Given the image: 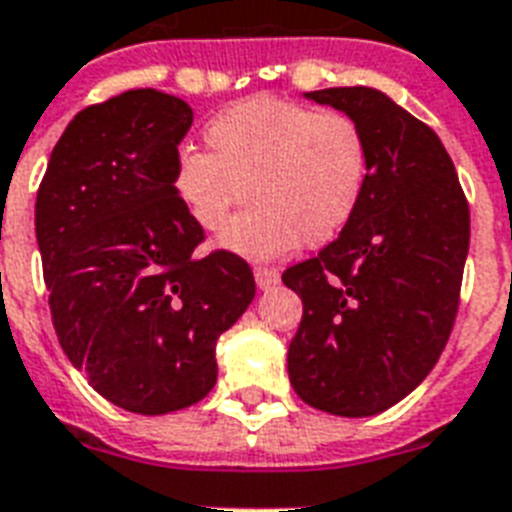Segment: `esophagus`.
Instances as JSON below:
<instances>
[{
  "label": "esophagus",
  "mask_w": 512,
  "mask_h": 512,
  "mask_svg": "<svg viewBox=\"0 0 512 512\" xmlns=\"http://www.w3.org/2000/svg\"><path fill=\"white\" fill-rule=\"evenodd\" d=\"M253 277H256V285H259L261 291H269V288H275L280 283V272L269 267H256L253 269Z\"/></svg>",
  "instance_id": "1"
}]
</instances>
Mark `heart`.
Returning <instances> with one entry per match:
<instances>
[{
	"mask_svg": "<svg viewBox=\"0 0 512 512\" xmlns=\"http://www.w3.org/2000/svg\"><path fill=\"white\" fill-rule=\"evenodd\" d=\"M205 152L176 157L170 186L202 232H219L245 199L254 205L219 245L267 261L326 245L358 216L368 186V141L352 117L280 98L227 106L202 130Z\"/></svg>",
	"mask_w": 512,
	"mask_h": 512,
	"instance_id": "1",
	"label": "heart"
}]
</instances>
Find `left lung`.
<instances>
[{
  "mask_svg": "<svg viewBox=\"0 0 512 512\" xmlns=\"http://www.w3.org/2000/svg\"><path fill=\"white\" fill-rule=\"evenodd\" d=\"M358 122L368 186L352 224L285 269L304 304L288 347L296 395L336 417H374L417 390L457 318L470 211L441 138L376 87L304 93Z\"/></svg>",
  "mask_w": 512,
  "mask_h": 512,
  "instance_id": "8db88e82",
  "label": "left lung"
}]
</instances>
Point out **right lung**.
<instances>
[{
	"mask_svg": "<svg viewBox=\"0 0 512 512\" xmlns=\"http://www.w3.org/2000/svg\"><path fill=\"white\" fill-rule=\"evenodd\" d=\"M192 109L160 90L87 106L37 192V243L66 358L114 406L157 417L216 384V342L256 296L251 267L194 256L202 229L173 194Z\"/></svg>",
	"mask_w": 512,
	"mask_h": 512,
	"instance_id": "right-lung-1",
	"label": "right lung"
}]
</instances>
